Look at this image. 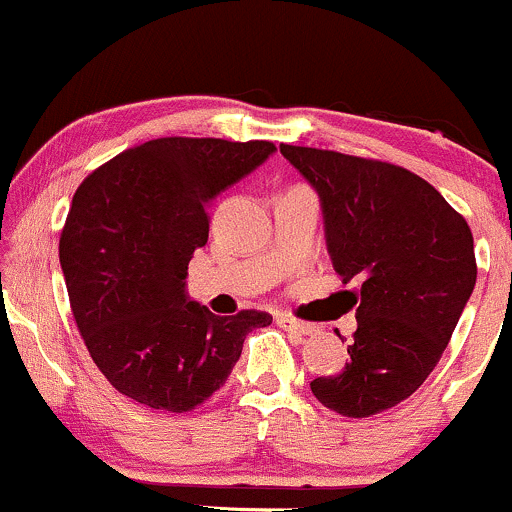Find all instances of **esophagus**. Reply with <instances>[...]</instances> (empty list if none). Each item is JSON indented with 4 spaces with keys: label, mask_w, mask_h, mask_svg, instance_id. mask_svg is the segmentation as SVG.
<instances>
[{
    "label": "esophagus",
    "mask_w": 512,
    "mask_h": 512,
    "mask_svg": "<svg viewBox=\"0 0 512 512\" xmlns=\"http://www.w3.org/2000/svg\"><path fill=\"white\" fill-rule=\"evenodd\" d=\"M275 321H278V326H283L285 331L297 333V336H314V333H319V326L304 324V321L287 317V314H280V317L275 319Z\"/></svg>",
    "instance_id": "obj_1"
}]
</instances>
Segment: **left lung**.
Returning a JSON list of instances; mask_svg holds the SVG:
<instances>
[{
    "instance_id": "8db88e82",
    "label": "left lung",
    "mask_w": 512,
    "mask_h": 512,
    "mask_svg": "<svg viewBox=\"0 0 512 512\" xmlns=\"http://www.w3.org/2000/svg\"><path fill=\"white\" fill-rule=\"evenodd\" d=\"M319 195L326 249L343 283L358 280V329L338 375L312 394L348 418L382 413L426 382L476 285L467 220L421 176L329 149L280 145Z\"/></svg>"
}]
</instances>
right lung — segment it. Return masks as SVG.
<instances>
[{"label":"right lung","mask_w":512,"mask_h":512,"mask_svg":"<svg viewBox=\"0 0 512 512\" xmlns=\"http://www.w3.org/2000/svg\"><path fill=\"white\" fill-rule=\"evenodd\" d=\"M275 152L273 142L162 137L86 176L60 237L72 314L120 394L171 413L203 404L237 365L246 333L273 321L217 317L186 290L210 232L205 208Z\"/></svg>","instance_id":"right-lung-1"}]
</instances>
